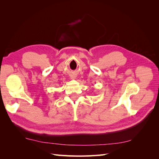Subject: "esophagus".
<instances>
[{
    "label": "esophagus",
    "mask_w": 159,
    "mask_h": 159,
    "mask_svg": "<svg viewBox=\"0 0 159 159\" xmlns=\"http://www.w3.org/2000/svg\"><path fill=\"white\" fill-rule=\"evenodd\" d=\"M70 78H71V79H72V80H75V75H71L70 76Z\"/></svg>",
    "instance_id": "obj_1"
}]
</instances>
